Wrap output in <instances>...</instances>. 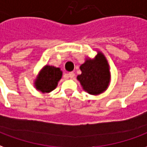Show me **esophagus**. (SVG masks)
<instances>
[{"label": "esophagus", "mask_w": 147, "mask_h": 147, "mask_svg": "<svg viewBox=\"0 0 147 147\" xmlns=\"http://www.w3.org/2000/svg\"><path fill=\"white\" fill-rule=\"evenodd\" d=\"M74 76H75V74L74 72H69V74H68V77L70 78H73Z\"/></svg>", "instance_id": "34e87169"}]
</instances>
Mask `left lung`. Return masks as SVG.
<instances>
[{
    "label": "left lung",
    "mask_w": 147,
    "mask_h": 147,
    "mask_svg": "<svg viewBox=\"0 0 147 147\" xmlns=\"http://www.w3.org/2000/svg\"><path fill=\"white\" fill-rule=\"evenodd\" d=\"M81 74L78 79L86 92L92 95L102 92L108 86L110 81L109 66L103 56L98 53L96 59L87 60L80 67Z\"/></svg>",
    "instance_id": "1"
}]
</instances>
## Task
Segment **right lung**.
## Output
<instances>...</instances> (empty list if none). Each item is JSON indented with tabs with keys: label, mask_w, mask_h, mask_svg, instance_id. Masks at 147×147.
<instances>
[{
	"label": "right lung",
	"mask_w": 147,
	"mask_h": 147,
	"mask_svg": "<svg viewBox=\"0 0 147 147\" xmlns=\"http://www.w3.org/2000/svg\"><path fill=\"white\" fill-rule=\"evenodd\" d=\"M61 78L62 71L59 68L46 66L40 73L36 81V88L42 92H50L56 88Z\"/></svg>",
	"instance_id": "1"
}]
</instances>
